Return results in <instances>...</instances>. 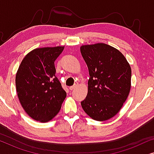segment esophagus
<instances>
[{
    "mask_svg": "<svg viewBox=\"0 0 154 154\" xmlns=\"http://www.w3.org/2000/svg\"><path fill=\"white\" fill-rule=\"evenodd\" d=\"M75 88H76V85H73V86H71V87H69V90H73Z\"/></svg>",
    "mask_w": 154,
    "mask_h": 154,
    "instance_id": "obj_1",
    "label": "esophagus"
}]
</instances>
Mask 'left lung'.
Here are the masks:
<instances>
[{"label": "left lung", "instance_id": "1", "mask_svg": "<svg viewBox=\"0 0 154 154\" xmlns=\"http://www.w3.org/2000/svg\"><path fill=\"white\" fill-rule=\"evenodd\" d=\"M88 67V92L82 108L92 119L104 121L116 115L131 87V68L121 52L104 43L83 45Z\"/></svg>", "mask_w": 154, "mask_h": 154}]
</instances>
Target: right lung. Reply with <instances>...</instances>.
Wrapping results in <instances>:
<instances>
[{
    "mask_svg": "<svg viewBox=\"0 0 154 154\" xmlns=\"http://www.w3.org/2000/svg\"><path fill=\"white\" fill-rule=\"evenodd\" d=\"M64 47L33 50L23 59L15 83L23 109L35 121L48 122L60 111L66 93L55 75L54 62Z\"/></svg>",
    "mask_w": 154,
    "mask_h": 154,
    "instance_id": "1",
    "label": "right lung"
}]
</instances>
